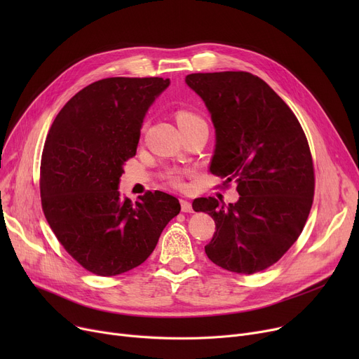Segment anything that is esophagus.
<instances>
[{
	"mask_svg": "<svg viewBox=\"0 0 359 359\" xmlns=\"http://www.w3.org/2000/svg\"><path fill=\"white\" fill-rule=\"evenodd\" d=\"M180 206H182V212H192V203L186 199H180Z\"/></svg>",
	"mask_w": 359,
	"mask_h": 359,
	"instance_id": "obj_1",
	"label": "esophagus"
}]
</instances>
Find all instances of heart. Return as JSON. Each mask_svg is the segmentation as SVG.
Segmentation results:
<instances>
[{
    "mask_svg": "<svg viewBox=\"0 0 359 359\" xmlns=\"http://www.w3.org/2000/svg\"><path fill=\"white\" fill-rule=\"evenodd\" d=\"M176 119L179 126H183L186 123H191L194 121H199L201 118L196 116L195 113L189 111V110H179L176 113ZM164 177L167 179V182L175 186V187H182L183 186V175L179 172V170H168V172L164 175Z\"/></svg>",
    "mask_w": 359,
    "mask_h": 359,
    "instance_id": "heart-1",
    "label": "heart"
}]
</instances>
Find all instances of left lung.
<instances>
[{
    "mask_svg": "<svg viewBox=\"0 0 359 359\" xmlns=\"http://www.w3.org/2000/svg\"><path fill=\"white\" fill-rule=\"evenodd\" d=\"M186 84L205 102L215 128L210 170L237 183L236 203L198 198L215 221L205 253L215 265L252 275L272 266L303 231L314 196L309 141L288 104L256 75L198 72Z\"/></svg>",
    "mask_w": 359,
    "mask_h": 359,
    "instance_id": "obj_1",
    "label": "left lung"
}]
</instances>
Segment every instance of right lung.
<instances>
[{"instance_id": "obj_1", "label": "right lung", "mask_w": 359, "mask_h": 359, "mask_svg": "<svg viewBox=\"0 0 359 359\" xmlns=\"http://www.w3.org/2000/svg\"><path fill=\"white\" fill-rule=\"evenodd\" d=\"M168 79L111 77L80 90L56 115L42 153V210L64 249L91 273L115 276L153 253L179 201L147 192L121 198L123 164L135 156L148 107Z\"/></svg>"}]
</instances>
